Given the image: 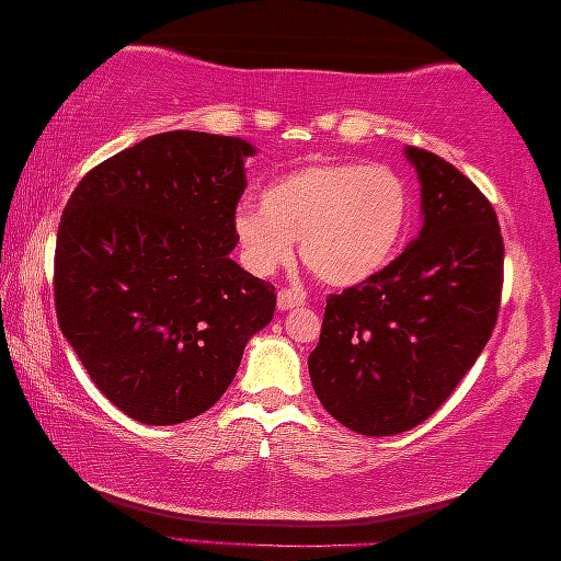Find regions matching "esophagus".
<instances>
[{
  "mask_svg": "<svg viewBox=\"0 0 561 561\" xmlns=\"http://www.w3.org/2000/svg\"><path fill=\"white\" fill-rule=\"evenodd\" d=\"M306 298L304 294H298L294 288H283L278 290V309L280 311H288V309H296V306H304Z\"/></svg>",
  "mask_w": 561,
  "mask_h": 561,
  "instance_id": "obj_1",
  "label": "esophagus"
}]
</instances>
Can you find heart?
<instances>
[{"instance_id":"b5f03b06","label":"heart","mask_w":561,"mask_h":561,"mask_svg":"<svg viewBox=\"0 0 561 561\" xmlns=\"http://www.w3.org/2000/svg\"><path fill=\"white\" fill-rule=\"evenodd\" d=\"M409 219V191L388 165L319 163L273 181L232 229L244 265L273 275L294 260V240L319 280L352 286L388 265Z\"/></svg>"}]
</instances>
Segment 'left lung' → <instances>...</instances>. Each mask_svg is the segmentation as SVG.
Wrapping results in <instances>:
<instances>
[{
  "mask_svg": "<svg viewBox=\"0 0 561 561\" xmlns=\"http://www.w3.org/2000/svg\"><path fill=\"white\" fill-rule=\"evenodd\" d=\"M421 181L424 227L401 255L327 298L311 386L352 432L390 436L426 421L493 334L503 234L493 204L434 152L405 148Z\"/></svg>",
  "mask_w": 561,
  "mask_h": 561,
  "instance_id": "obj_1",
  "label": "left lung"
}]
</instances>
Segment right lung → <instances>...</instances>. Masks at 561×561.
I'll use <instances>...</instances> for the list:
<instances>
[{"label":"right lung","instance_id":"1","mask_svg":"<svg viewBox=\"0 0 561 561\" xmlns=\"http://www.w3.org/2000/svg\"><path fill=\"white\" fill-rule=\"evenodd\" d=\"M240 137L160 133L83 175L58 225L60 332L129 419L171 426L209 411L275 286L229 257L244 194Z\"/></svg>","mask_w":561,"mask_h":561}]
</instances>
